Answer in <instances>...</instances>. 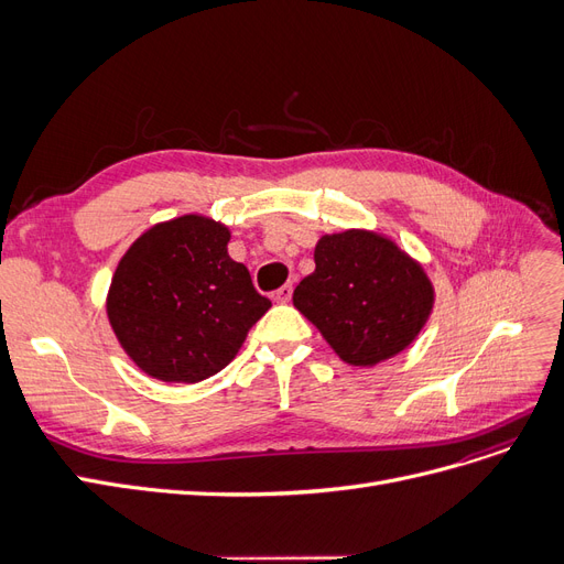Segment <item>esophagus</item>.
<instances>
[{
  "instance_id": "1",
  "label": "esophagus",
  "mask_w": 564,
  "mask_h": 564,
  "mask_svg": "<svg viewBox=\"0 0 564 564\" xmlns=\"http://www.w3.org/2000/svg\"><path fill=\"white\" fill-rule=\"evenodd\" d=\"M292 292H294L292 284L280 286L278 292H275V301H278V303H289V301H292Z\"/></svg>"
}]
</instances>
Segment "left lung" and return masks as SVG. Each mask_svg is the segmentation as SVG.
Instances as JSON below:
<instances>
[{
    "label": "left lung",
    "instance_id": "8db88e82",
    "mask_svg": "<svg viewBox=\"0 0 564 564\" xmlns=\"http://www.w3.org/2000/svg\"><path fill=\"white\" fill-rule=\"evenodd\" d=\"M423 268L386 237L367 230L324 235L315 272L294 289V305L340 360L373 367L402 352L433 311Z\"/></svg>",
    "mask_w": 564,
    "mask_h": 564
}]
</instances>
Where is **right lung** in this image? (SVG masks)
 Here are the masks:
<instances>
[{"label": "right lung", "mask_w": 564, "mask_h": 564, "mask_svg": "<svg viewBox=\"0 0 564 564\" xmlns=\"http://www.w3.org/2000/svg\"><path fill=\"white\" fill-rule=\"evenodd\" d=\"M228 242L226 226L191 214L150 228L119 261L108 319L152 379L214 377L272 305L253 289L249 270L230 259Z\"/></svg>", "instance_id": "right-lung-1"}]
</instances>
